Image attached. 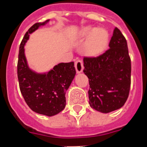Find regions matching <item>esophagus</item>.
I'll list each match as a JSON object with an SVG mask.
<instances>
[{
  "label": "esophagus",
  "instance_id": "34e87169",
  "mask_svg": "<svg viewBox=\"0 0 147 147\" xmlns=\"http://www.w3.org/2000/svg\"><path fill=\"white\" fill-rule=\"evenodd\" d=\"M75 68H76V72L77 73H81L83 71L84 69V65H83V62L82 60H77L75 63Z\"/></svg>",
  "mask_w": 147,
  "mask_h": 147
}]
</instances>
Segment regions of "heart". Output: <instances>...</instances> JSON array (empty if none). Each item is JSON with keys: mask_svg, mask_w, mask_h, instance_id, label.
Instances as JSON below:
<instances>
[{"mask_svg": "<svg viewBox=\"0 0 147 147\" xmlns=\"http://www.w3.org/2000/svg\"><path fill=\"white\" fill-rule=\"evenodd\" d=\"M79 37L83 39L89 38L84 46V51L90 57L101 54L109 43V33L104 28L87 26L80 31Z\"/></svg>", "mask_w": 147, "mask_h": 147, "instance_id": "b5f03b06", "label": "heart"}]
</instances>
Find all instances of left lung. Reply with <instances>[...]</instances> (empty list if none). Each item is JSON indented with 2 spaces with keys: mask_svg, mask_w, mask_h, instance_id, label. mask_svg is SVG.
<instances>
[{
  "mask_svg": "<svg viewBox=\"0 0 147 147\" xmlns=\"http://www.w3.org/2000/svg\"><path fill=\"white\" fill-rule=\"evenodd\" d=\"M109 49L96 58H84V72L89 78V104L109 113L121 108L131 87V59L126 39L115 27Z\"/></svg>",
  "mask_w": 147,
  "mask_h": 147,
  "instance_id": "left-lung-1",
  "label": "left lung"
}]
</instances>
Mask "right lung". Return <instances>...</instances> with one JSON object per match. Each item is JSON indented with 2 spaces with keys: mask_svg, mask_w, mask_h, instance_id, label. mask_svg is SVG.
<instances>
[{
  "mask_svg": "<svg viewBox=\"0 0 147 147\" xmlns=\"http://www.w3.org/2000/svg\"><path fill=\"white\" fill-rule=\"evenodd\" d=\"M49 21L35 23L23 37L19 51L17 75L20 91L28 107L40 115L53 116L65 107V92L76 74L74 62L59 63L49 71L37 72L29 67L24 48L31 34Z\"/></svg>",
  "mask_w": 147,
  "mask_h": 147,
  "instance_id": "add662e5",
  "label": "right lung"
}]
</instances>
